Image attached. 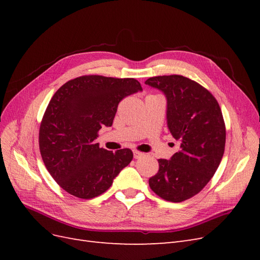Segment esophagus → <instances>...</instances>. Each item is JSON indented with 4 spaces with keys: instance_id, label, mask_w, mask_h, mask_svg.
<instances>
[{
    "instance_id": "34e87169",
    "label": "esophagus",
    "mask_w": 260,
    "mask_h": 260,
    "mask_svg": "<svg viewBox=\"0 0 260 260\" xmlns=\"http://www.w3.org/2000/svg\"><path fill=\"white\" fill-rule=\"evenodd\" d=\"M133 156H135L136 159H139V158H141V157H143L144 154L139 152V151H133Z\"/></svg>"
}]
</instances>
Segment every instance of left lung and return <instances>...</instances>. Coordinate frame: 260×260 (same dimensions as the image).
<instances>
[{
  "label": "left lung",
  "instance_id": "1",
  "mask_svg": "<svg viewBox=\"0 0 260 260\" xmlns=\"http://www.w3.org/2000/svg\"><path fill=\"white\" fill-rule=\"evenodd\" d=\"M145 84L167 100V125L180 147L148 184L161 199L179 203L201 192L218 169L225 145V125L217 100L204 86L179 75L148 78Z\"/></svg>",
  "mask_w": 260,
  "mask_h": 260
}]
</instances>
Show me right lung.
Returning <instances> with one entry per match:
<instances>
[{
	"label": "right lung",
	"instance_id": "1",
	"mask_svg": "<svg viewBox=\"0 0 260 260\" xmlns=\"http://www.w3.org/2000/svg\"><path fill=\"white\" fill-rule=\"evenodd\" d=\"M142 91L133 78L82 76L54 94L39 131L43 162L53 179L76 198L103 194L133 158L129 148L113 153L96 143L102 127H111L119 102Z\"/></svg>",
	"mask_w": 260,
	"mask_h": 260
}]
</instances>
